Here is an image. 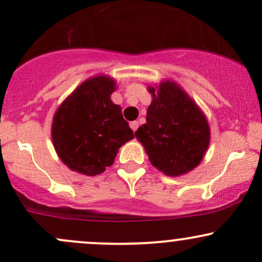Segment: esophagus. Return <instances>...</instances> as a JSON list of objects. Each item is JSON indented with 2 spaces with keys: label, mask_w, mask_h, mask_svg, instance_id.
<instances>
[{
  "label": "esophagus",
  "mask_w": 262,
  "mask_h": 262,
  "mask_svg": "<svg viewBox=\"0 0 262 262\" xmlns=\"http://www.w3.org/2000/svg\"><path fill=\"white\" fill-rule=\"evenodd\" d=\"M138 127H139V123H138L137 121L130 122V128H132V130L135 132V130H137V129H138Z\"/></svg>",
  "instance_id": "1"
}]
</instances>
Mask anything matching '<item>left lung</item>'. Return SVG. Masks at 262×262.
Returning a JSON list of instances; mask_svg holds the SVG:
<instances>
[{
    "instance_id": "1",
    "label": "left lung",
    "mask_w": 262,
    "mask_h": 262,
    "mask_svg": "<svg viewBox=\"0 0 262 262\" xmlns=\"http://www.w3.org/2000/svg\"><path fill=\"white\" fill-rule=\"evenodd\" d=\"M152 100L146 123L135 138L151 165L167 176H181L197 167L208 150L210 129L198 104L179 83L162 80L148 86Z\"/></svg>"
}]
</instances>
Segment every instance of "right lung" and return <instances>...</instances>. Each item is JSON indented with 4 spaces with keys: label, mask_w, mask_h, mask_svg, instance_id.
<instances>
[{
    "label": "right lung",
    "mask_w": 262,
    "mask_h": 262,
    "mask_svg": "<svg viewBox=\"0 0 262 262\" xmlns=\"http://www.w3.org/2000/svg\"><path fill=\"white\" fill-rule=\"evenodd\" d=\"M116 89L112 77L96 75L77 86L54 114V149L75 172L86 176L104 172L119 148L134 138L121 106L111 100Z\"/></svg>",
    "instance_id": "1"
}]
</instances>
